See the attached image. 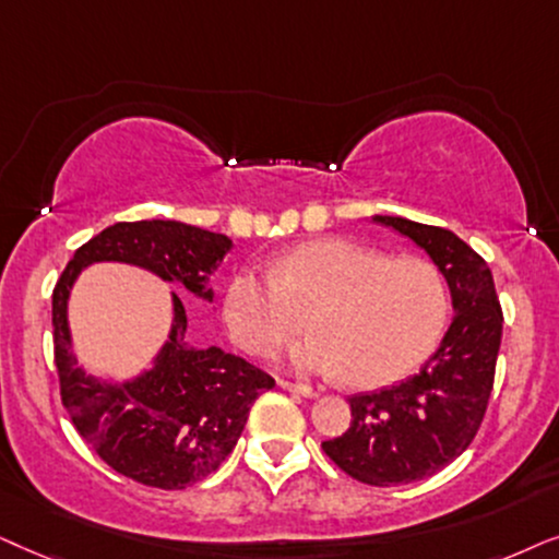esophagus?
Masks as SVG:
<instances>
[{"label":"esophagus","mask_w":559,"mask_h":559,"mask_svg":"<svg viewBox=\"0 0 559 559\" xmlns=\"http://www.w3.org/2000/svg\"><path fill=\"white\" fill-rule=\"evenodd\" d=\"M278 385H281V389H286V391L301 393V396H317V391L311 389V385H307V383H294V381H284V378H281Z\"/></svg>","instance_id":"1"}]
</instances>
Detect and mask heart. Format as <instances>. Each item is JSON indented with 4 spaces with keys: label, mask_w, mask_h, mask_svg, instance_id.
<instances>
[{
    "label": "heart",
    "mask_w": 559,
    "mask_h": 559,
    "mask_svg": "<svg viewBox=\"0 0 559 559\" xmlns=\"http://www.w3.org/2000/svg\"><path fill=\"white\" fill-rule=\"evenodd\" d=\"M307 311L317 334L294 349L296 366L378 389L412 373L437 347L450 314L448 281L427 258H389L322 237L286 250L275 267L240 271L227 286L229 334L252 355L296 337Z\"/></svg>",
    "instance_id": "heart-1"
}]
</instances>
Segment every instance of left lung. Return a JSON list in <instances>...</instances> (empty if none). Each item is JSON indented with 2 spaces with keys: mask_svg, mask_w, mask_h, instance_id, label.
Here are the masks:
<instances>
[{
  "mask_svg": "<svg viewBox=\"0 0 559 559\" xmlns=\"http://www.w3.org/2000/svg\"><path fill=\"white\" fill-rule=\"evenodd\" d=\"M376 222L427 250L455 307L442 345L419 373L383 391L355 393L347 431L322 442L342 473L385 488L429 478L471 448L493 391L503 311L488 263L455 233L381 214Z\"/></svg>",
  "mask_w": 559,
  "mask_h": 559,
  "instance_id": "1",
  "label": "left lung"
}]
</instances>
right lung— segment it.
I'll list each match as a JSON object with an SVG mask.
<instances>
[{"label":"right lung","mask_w":559,"mask_h":559,"mask_svg":"<svg viewBox=\"0 0 559 559\" xmlns=\"http://www.w3.org/2000/svg\"><path fill=\"white\" fill-rule=\"evenodd\" d=\"M229 248V237L183 222H117L73 252L53 288V355L66 412L88 448L140 486L176 490L217 471L240 440L250 406L275 381L225 349L193 347L178 296L176 324L155 366L132 383L94 381L71 355L69 292L84 265L119 260L212 299L206 284Z\"/></svg>","instance_id":"obj_1"}]
</instances>
